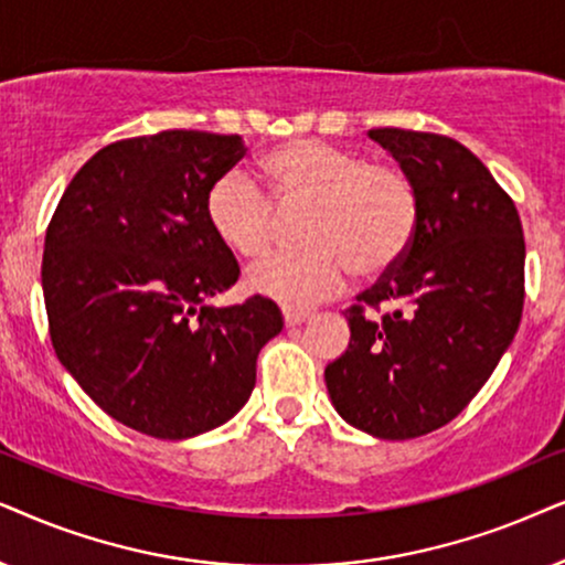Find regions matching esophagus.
I'll list each match as a JSON object with an SVG mask.
<instances>
[{"label":"esophagus","mask_w":565,"mask_h":565,"mask_svg":"<svg viewBox=\"0 0 565 565\" xmlns=\"http://www.w3.org/2000/svg\"><path fill=\"white\" fill-rule=\"evenodd\" d=\"M307 318H310V310H291V307L284 310V322H287V328L302 326Z\"/></svg>","instance_id":"obj_1"}]
</instances>
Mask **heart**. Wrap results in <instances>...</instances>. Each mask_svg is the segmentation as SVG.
<instances>
[{
    "label": "heart",
    "instance_id": "b5f03b06",
    "mask_svg": "<svg viewBox=\"0 0 565 565\" xmlns=\"http://www.w3.org/2000/svg\"><path fill=\"white\" fill-rule=\"evenodd\" d=\"M268 193L243 170L220 175L206 193V222L222 245L258 258L274 245L278 209H302V245L247 270V287L289 307L338 295L349 274L374 278L403 260L416 237L420 199L413 178L356 149L297 139L260 157Z\"/></svg>",
    "mask_w": 565,
    "mask_h": 565
}]
</instances>
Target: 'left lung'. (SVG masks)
<instances>
[{
    "mask_svg": "<svg viewBox=\"0 0 565 565\" xmlns=\"http://www.w3.org/2000/svg\"><path fill=\"white\" fill-rule=\"evenodd\" d=\"M370 137L413 178L420 220L403 260L345 310L351 341L326 385L351 426L416 439L460 416L514 341L524 235L514 201L460 141L405 129Z\"/></svg>",
    "mask_w": 565,
    "mask_h": 565,
    "instance_id": "8db88e82",
    "label": "left lung"
}]
</instances>
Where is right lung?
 I'll return each mask as SVG.
<instances>
[{
	"mask_svg": "<svg viewBox=\"0 0 565 565\" xmlns=\"http://www.w3.org/2000/svg\"><path fill=\"white\" fill-rule=\"evenodd\" d=\"M247 152L237 134L172 129L120 139L82 164L43 247L54 351L124 426L188 439L227 424L281 333L266 297L214 307L239 266L206 222V193Z\"/></svg>",
	"mask_w": 565,
	"mask_h": 565,
	"instance_id": "add662e5",
	"label": "right lung"
}]
</instances>
